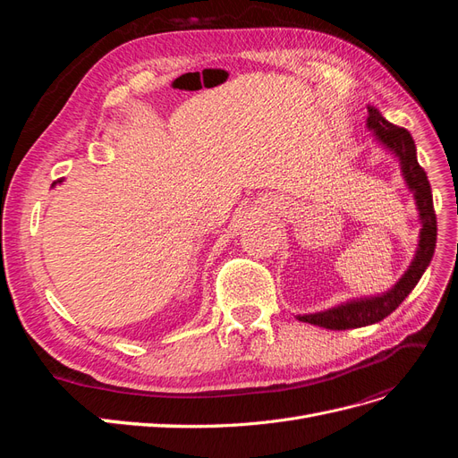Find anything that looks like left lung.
Masks as SVG:
<instances>
[{
    "instance_id": "left-lung-1",
    "label": "left lung",
    "mask_w": 458,
    "mask_h": 458,
    "mask_svg": "<svg viewBox=\"0 0 458 458\" xmlns=\"http://www.w3.org/2000/svg\"><path fill=\"white\" fill-rule=\"evenodd\" d=\"M367 128L372 130L377 141L384 145L387 150H392V155H395V158L399 160L405 183L412 191L414 200H417V210L422 224L420 241H419L417 254H414V259L411 261L409 269L392 290H387V293L380 296L345 301L342 306L330 308L318 313L298 315V321L311 323L330 330H345V328L374 325L382 321V318L390 315L392 311H395L399 308V303L411 294V290L420 281V276L429 266V261H432L434 250H436L437 221L434 212L432 187H429L428 175L420 168V164L417 160V147H414L411 133L405 128L394 126L392 122H387L380 114V110L374 106H369Z\"/></svg>"
}]
</instances>
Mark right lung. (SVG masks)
I'll return each mask as SVG.
<instances>
[{
	"label": "right lung",
	"mask_w": 458,
	"mask_h": 458,
	"mask_svg": "<svg viewBox=\"0 0 458 458\" xmlns=\"http://www.w3.org/2000/svg\"><path fill=\"white\" fill-rule=\"evenodd\" d=\"M61 182H63V179H59V183H61Z\"/></svg>",
	"instance_id": "add662e5"
}]
</instances>
